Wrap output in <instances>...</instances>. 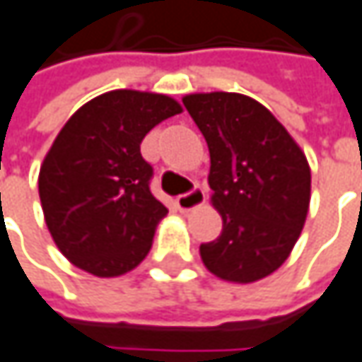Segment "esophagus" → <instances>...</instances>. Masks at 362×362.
<instances>
[{"label":"esophagus","mask_w":362,"mask_h":362,"mask_svg":"<svg viewBox=\"0 0 362 362\" xmlns=\"http://www.w3.org/2000/svg\"><path fill=\"white\" fill-rule=\"evenodd\" d=\"M204 202H206L204 189H202V187H195L189 194H183L177 197V208H179L181 212H192L195 208H199Z\"/></svg>","instance_id":"34e87169"}]
</instances>
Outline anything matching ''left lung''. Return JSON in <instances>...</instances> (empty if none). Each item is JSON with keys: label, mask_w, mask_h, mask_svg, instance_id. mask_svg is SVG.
Here are the masks:
<instances>
[{"label": "left lung", "mask_w": 362, "mask_h": 362, "mask_svg": "<svg viewBox=\"0 0 362 362\" xmlns=\"http://www.w3.org/2000/svg\"><path fill=\"white\" fill-rule=\"evenodd\" d=\"M183 105L210 150L212 206L222 216L218 239L199 245L214 276L257 282L291 255L311 202V168L286 127L255 98L197 92Z\"/></svg>", "instance_id": "left-lung-1"}]
</instances>
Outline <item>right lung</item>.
Listing matches in <instances>:
<instances>
[{
	"mask_svg": "<svg viewBox=\"0 0 362 362\" xmlns=\"http://www.w3.org/2000/svg\"><path fill=\"white\" fill-rule=\"evenodd\" d=\"M181 111L167 94L111 90L67 119L40 165L39 195L55 245L76 268L115 278L142 264L168 210L150 194L140 144Z\"/></svg>",
	"mask_w": 362,
	"mask_h": 362,
	"instance_id": "1",
	"label": "right lung"
}]
</instances>
